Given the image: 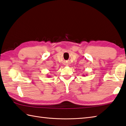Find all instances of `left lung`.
Returning a JSON list of instances; mask_svg holds the SVG:
<instances>
[{"label":"left lung","mask_w":126,"mask_h":126,"mask_svg":"<svg viewBox=\"0 0 126 126\" xmlns=\"http://www.w3.org/2000/svg\"><path fill=\"white\" fill-rule=\"evenodd\" d=\"M83 76H84V77H85V75H83Z\"/></svg>","instance_id":"obj_1"}]
</instances>
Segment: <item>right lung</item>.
Listing matches in <instances>:
<instances>
[{
  "instance_id": "right-lung-1",
  "label": "right lung",
  "mask_w": 126,
  "mask_h": 126,
  "mask_svg": "<svg viewBox=\"0 0 126 126\" xmlns=\"http://www.w3.org/2000/svg\"><path fill=\"white\" fill-rule=\"evenodd\" d=\"M47 77H49H49H48V76H47Z\"/></svg>"
}]
</instances>
